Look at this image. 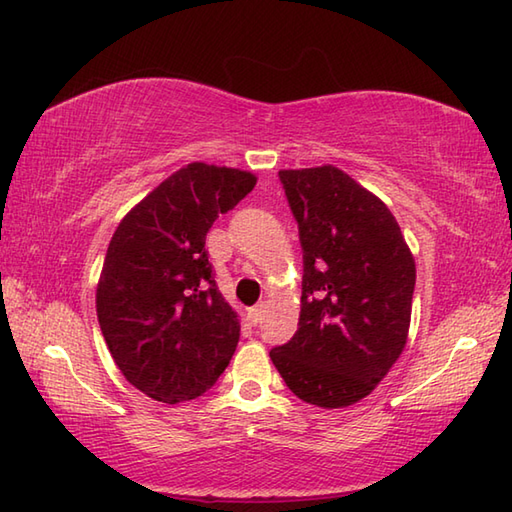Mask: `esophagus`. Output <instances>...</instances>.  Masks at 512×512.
<instances>
[{
    "instance_id": "obj_1",
    "label": "esophagus",
    "mask_w": 512,
    "mask_h": 512,
    "mask_svg": "<svg viewBox=\"0 0 512 512\" xmlns=\"http://www.w3.org/2000/svg\"><path fill=\"white\" fill-rule=\"evenodd\" d=\"M264 303H257V306H253L248 310V319H250V323L253 325H257V323H262V317H264Z\"/></svg>"
}]
</instances>
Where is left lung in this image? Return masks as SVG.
<instances>
[{
    "label": "left lung",
    "instance_id": "left-lung-1",
    "mask_svg": "<svg viewBox=\"0 0 512 512\" xmlns=\"http://www.w3.org/2000/svg\"><path fill=\"white\" fill-rule=\"evenodd\" d=\"M279 178L299 224L303 279L299 328L270 361L303 402L354 405L405 350L416 259L387 204L339 167Z\"/></svg>",
    "mask_w": 512,
    "mask_h": 512
}]
</instances>
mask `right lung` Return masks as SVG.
<instances>
[{"mask_svg": "<svg viewBox=\"0 0 512 512\" xmlns=\"http://www.w3.org/2000/svg\"><path fill=\"white\" fill-rule=\"evenodd\" d=\"M255 184L250 171L191 162L116 226L96 314L114 363L149 398H198L231 361L239 317L215 284L204 242Z\"/></svg>", "mask_w": 512, "mask_h": 512, "instance_id": "add662e5", "label": "right lung"}]
</instances>
